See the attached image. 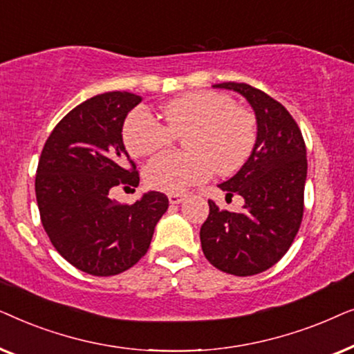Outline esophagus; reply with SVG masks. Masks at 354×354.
<instances>
[{
  "label": "esophagus",
  "instance_id": "esophagus-1",
  "mask_svg": "<svg viewBox=\"0 0 354 354\" xmlns=\"http://www.w3.org/2000/svg\"><path fill=\"white\" fill-rule=\"evenodd\" d=\"M167 198H169V203H171V205H180V203L185 200V196L180 195V193H169Z\"/></svg>",
  "mask_w": 354,
  "mask_h": 354
}]
</instances>
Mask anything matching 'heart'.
I'll use <instances>...</instances> for the list:
<instances>
[{
	"label": "heart",
	"instance_id": "1",
	"mask_svg": "<svg viewBox=\"0 0 354 354\" xmlns=\"http://www.w3.org/2000/svg\"><path fill=\"white\" fill-rule=\"evenodd\" d=\"M166 125L147 108L127 115L122 129L125 148L132 156H148L167 148L176 137H187L188 153L167 151L148 162L145 178L154 190L183 193L206 182L212 171L230 174L248 161L258 140L254 114L236 106L232 96L211 90L192 91L162 109Z\"/></svg>",
	"mask_w": 354,
	"mask_h": 354
}]
</instances>
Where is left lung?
Segmentation results:
<instances>
[{"instance_id":"left-lung-1","label":"left lung","mask_w":354,"mask_h":354,"mask_svg":"<svg viewBox=\"0 0 354 354\" xmlns=\"http://www.w3.org/2000/svg\"><path fill=\"white\" fill-rule=\"evenodd\" d=\"M212 86L245 96L256 114L258 140L248 161L219 185L227 196H243V209L222 211L207 201L201 248L214 268L246 277L279 263L298 234L304 211L306 147L295 119L268 93L236 82Z\"/></svg>"}]
</instances>
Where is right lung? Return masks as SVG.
Returning <instances> with one entry per match:
<instances>
[{
	"instance_id": "1",
	"label": "right lung",
	"mask_w": 354,
	"mask_h": 354,
	"mask_svg": "<svg viewBox=\"0 0 354 354\" xmlns=\"http://www.w3.org/2000/svg\"><path fill=\"white\" fill-rule=\"evenodd\" d=\"M140 101L129 91H108L75 106L53 129L38 161L43 229L67 263L98 277L137 264L169 207L159 192L145 193L133 205L109 196L115 187L140 183L122 142L124 120Z\"/></svg>"
}]
</instances>
